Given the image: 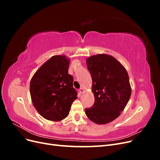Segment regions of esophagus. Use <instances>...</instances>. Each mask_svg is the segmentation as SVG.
Here are the masks:
<instances>
[{"instance_id":"obj_1","label":"esophagus","mask_w":160,"mask_h":160,"mask_svg":"<svg viewBox=\"0 0 160 160\" xmlns=\"http://www.w3.org/2000/svg\"><path fill=\"white\" fill-rule=\"evenodd\" d=\"M79 92H80V93H83V92H84V88H81L79 89Z\"/></svg>"}]
</instances>
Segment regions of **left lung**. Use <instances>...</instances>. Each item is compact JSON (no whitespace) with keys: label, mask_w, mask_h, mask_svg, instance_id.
<instances>
[{"label":"left lung","mask_w":160,"mask_h":160,"mask_svg":"<svg viewBox=\"0 0 160 160\" xmlns=\"http://www.w3.org/2000/svg\"><path fill=\"white\" fill-rule=\"evenodd\" d=\"M86 62L95 103L85 109V114L97 124L110 123L120 115L132 94L128 73L120 62L107 54L92 55Z\"/></svg>","instance_id":"8db88e82"}]
</instances>
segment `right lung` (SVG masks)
<instances>
[{
    "label": "right lung",
    "mask_w": 160,
    "mask_h": 160,
    "mask_svg": "<svg viewBox=\"0 0 160 160\" xmlns=\"http://www.w3.org/2000/svg\"><path fill=\"white\" fill-rule=\"evenodd\" d=\"M70 59L54 55L33 75L30 83L34 107L42 117L59 122L68 116L71 104L77 98L72 88L73 78L68 74Z\"/></svg>",
    "instance_id": "add662e5"
}]
</instances>
